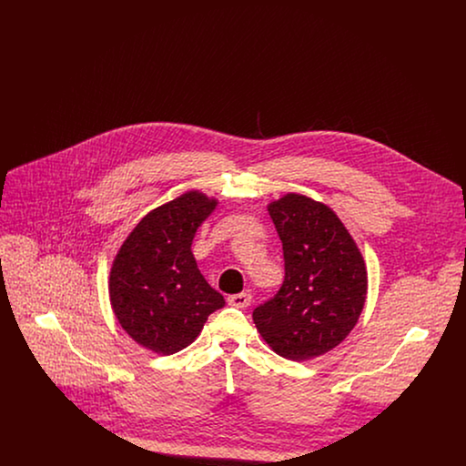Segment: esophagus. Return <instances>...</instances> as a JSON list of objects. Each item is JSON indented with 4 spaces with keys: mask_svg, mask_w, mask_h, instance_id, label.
Returning <instances> with one entry per match:
<instances>
[{
    "mask_svg": "<svg viewBox=\"0 0 466 466\" xmlns=\"http://www.w3.org/2000/svg\"><path fill=\"white\" fill-rule=\"evenodd\" d=\"M227 302H228V306H234V308L244 309V308H248V306L251 304V295H249L248 291L236 293V295H230V297L227 299Z\"/></svg>",
    "mask_w": 466,
    "mask_h": 466,
    "instance_id": "esophagus-1",
    "label": "esophagus"
}]
</instances>
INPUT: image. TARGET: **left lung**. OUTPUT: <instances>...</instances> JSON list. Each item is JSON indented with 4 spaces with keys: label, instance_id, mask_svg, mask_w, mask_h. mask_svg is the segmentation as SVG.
Instances as JSON below:
<instances>
[{
    "label": "left lung",
    "instance_id": "left-lung-1",
    "mask_svg": "<svg viewBox=\"0 0 466 466\" xmlns=\"http://www.w3.org/2000/svg\"><path fill=\"white\" fill-rule=\"evenodd\" d=\"M283 243L285 281L253 310L257 330L287 360L325 355L355 329L367 299V268L332 209L300 194L267 206Z\"/></svg>",
    "mask_w": 466,
    "mask_h": 466
}]
</instances>
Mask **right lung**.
Here are the masks:
<instances>
[{
  "mask_svg": "<svg viewBox=\"0 0 466 466\" xmlns=\"http://www.w3.org/2000/svg\"><path fill=\"white\" fill-rule=\"evenodd\" d=\"M218 200L190 190L141 218L110 270V302L120 327L158 355H173L199 335L225 306L198 268L196 232Z\"/></svg>",
  "mask_w": 466,
  "mask_h": 466,
  "instance_id": "add662e5",
  "label": "right lung"
}]
</instances>
